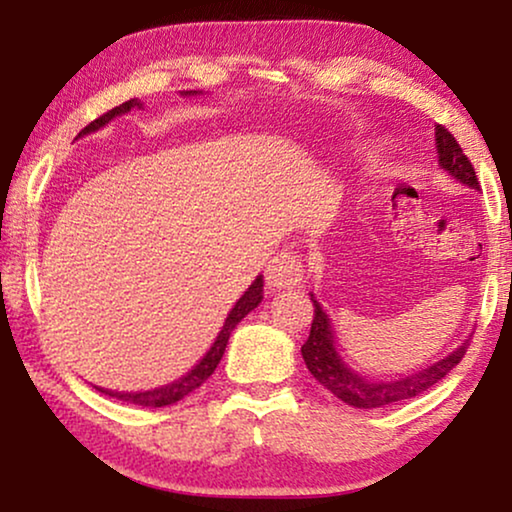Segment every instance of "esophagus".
I'll use <instances>...</instances> for the list:
<instances>
[{
	"label": "esophagus",
	"instance_id": "34e87169",
	"mask_svg": "<svg viewBox=\"0 0 512 512\" xmlns=\"http://www.w3.org/2000/svg\"><path fill=\"white\" fill-rule=\"evenodd\" d=\"M303 263L296 251H279L265 268V279H268L270 289H293L303 282Z\"/></svg>",
	"mask_w": 512,
	"mask_h": 512
}]
</instances>
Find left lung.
<instances>
[{
    "label": "left lung",
    "mask_w": 512,
    "mask_h": 512,
    "mask_svg": "<svg viewBox=\"0 0 512 512\" xmlns=\"http://www.w3.org/2000/svg\"><path fill=\"white\" fill-rule=\"evenodd\" d=\"M436 149H438V163L447 174H452L454 179L466 184L468 188L480 191L478 174H475L471 160L466 158V153L461 151V146L454 135L443 125L436 128ZM314 305V319L310 328V338L305 340V345L300 347L303 352L305 366L314 375L321 387H326L333 396H338L340 401L361 410H373L384 408V405H394L401 401H408L412 396L424 394L426 389H431L433 384H438L457 363L464 359L468 342L464 340L454 349L452 354H447L445 359H440L429 368L417 370V373L394 377L389 382H373L366 377L356 375L352 368H347V363L340 359L338 349H335V335L328 321V314L321 310V305L310 298Z\"/></svg>",
    "instance_id": "8db88e82"
}]
</instances>
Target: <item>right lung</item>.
Returning a JSON list of instances; mask_svg holds the SVG:
<instances>
[{
    "mask_svg": "<svg viewBox=\"0 0 512 512\" xmlns=\"http://www.w3.org/2000/svg\"><path fill=\"white\" fill-rule=\"evenodd\" d=\"M191 93H195V90H186L184 95H191ZM130 109H142V102H139V100H128V102L118 104V107L107 111V114H102L100 118H95L93 123H88L86 128L79 132V137L81 135H90V132L104 128V125H107L111 118H116V116H121V114H128ZM261 300H263V277H256L254 284H251L249 289L244 291V296L237 300L233 310H230L226 324H223L221 333L216 335L214 345L209 347V352L202 356L200 363L191 370V373H186L184 377H179L177 382L167 384V387L151 389V391H135V394H132V391H130V394H121V391H107V389H100V391H102V394H109V396L118 398V401L144 405V408H165V405H172V403L181 401V398L188 396L195 389H200L202 384L209 380V375L214 373L216 366H219L223 352H226L228 338H230V333H233V328L240 324V321L247 317V314L254 310V307H258V303H261Z\"/></svg>",
    "mask_w": 512,
    "mask_h": 512,
    "instance_id": "add662e5",
    "label": "right lung"
}]
</instances>
